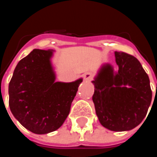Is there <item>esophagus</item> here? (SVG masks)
Returning <instances> with one entry per match:
<instances>
[{
	"mask_svg": "<svg viewBox=\"0 0 157 157\" xmlns=\"http://www.w3.org/2000/svg\"><path fill=\"white\" fill-rule=\"evenodd\" d=\"M84 80L86 81H90L93 79V74L91 72H86V73L83 75Z\"/></svg>",
	"mask_w": 157,
	"mask_h": 157,
	"instance_id": "1",
	"label": "esophagus"
}]
</instances>
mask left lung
Segmentation results:
<instances>
[{
  "label": "left lung",
  "mask_w": 157,
  "mask_h": 157,
  "mask_svg": "<svg viewBox=\"0 0 157 157\" xmlns=\"http://www.w3.org/2000/svg\"><path fill=\"white\" fill-rule=\"evenodd\" d=\"M115 57L118 68L104 64L92 81V99L103 127L126 131L138 126L146 117L152 93L148 76L135 57L121 51H116Z\"/></svg>",
  "instance_id": "8db88e82"
}]
</instances>
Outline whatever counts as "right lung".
<instances>
[{"label":"right lung","instance_id":"1","mask_svg":"<svg viewBox=\"0 0 157 157\" xmlns=\"http://www.w3.org/2000/svg\"><path fill=\"white\" fill-rule=\"evenodd\" d=\"M52 50H33L18 62L9 84V105L13 117L34 134L56 130L68 116L82 79L55 82Z\"/></svg>","mask_w":157,"mask_h":157}]
</instances>
